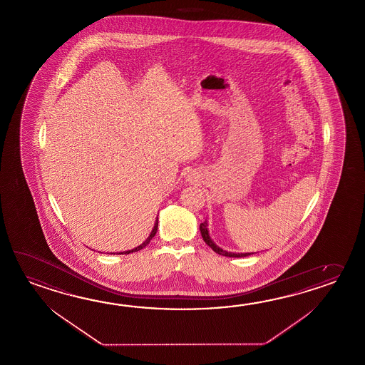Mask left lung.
Masks as SVG:
<instances>
[{
    "label": "left lung",
    "instance_id": "8db88e82",
    "mask_svg": "<svg viewBox=\"0 0 365 365\" xmlns=\"http://www.w3.org/2000/svg\"><path fill=\"white\" fill-rule=\"evenodd\" d=\"M200 232L201 237L204 239V242L208 245L215 252L218 253V255H222V256H226V257H247V256H250V255H253V252H247V253H237V252H227V251H225L222 250L221 247L217 246L216 243L212 240L210 238V235H209L208 230V221H204V222L200 223Z\"/></svg>",
    "mask_w": 365,
    "mask_h": 365
}]
</instances>
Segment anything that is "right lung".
<instances>
[{"instance_id": "right-lung-1", "label": "right lung", "mask_w": 365, "mask_h": 365, "mask_svg": "<svg viewBox=\"0 0 365 365\" xmlns=\"http://www.w3.org/2000/svg\"><path fill=\"white\" fill-rule=\"evenodd\" d=\"M157 227H158V217L156 218V222H155V226H153V229H152V231H150V234H149L148 238L145 239V240L143 242L140 246L135 247V248L130 250V251H125V252L119 253H112V255H128V253L138 252V251H140V250H143L144 247L148 246L149 242H150V239L153 238V237L156 235Z\"/></svg>"}]
</instances>
